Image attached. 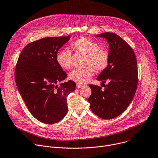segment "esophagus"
Returning a JSON list of instances; mask_svg holds the SVG:
<instances>
[{
  "instance_id": "obj_1",
  "label": "esophagus",
  "mask_w": 158,
  "mask_h": 158,
  "mask_svg": "<svg viewBox=\"0 0 158 158\" xmlns=\"http://www.w3.org/2000/svg\"><path fill=\"white\" fill-rule=\"evenodd\" d=\"M83 86V85L80 84V83H77V88H82Z\"/></svg>"
}]
</instances>
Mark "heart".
I'll return each instance as SVG.
<instances>
[{"instance_id": "heart-1", "label": "heart", "mask_w": 158, "mask_h": 158, "mask_svg": "<svg viewBox=\"0 0 158 158\" xmlns=\"http://www.w3.org/2000/svg\"><path fill=\"white\" fill-rule=\"evenodd\" d=\"M72 50L86 55L85 65L88 66L82 69H76L69 73V78L78 83H85L94 75V69L97 72L104 71L108 66L110 55L107 50L101 48L100 45L86 37H81L70 45ZM71 52L68 49L60 51L56 55V61L63 69L72 67Z\"/></svg>"}]
</instances>
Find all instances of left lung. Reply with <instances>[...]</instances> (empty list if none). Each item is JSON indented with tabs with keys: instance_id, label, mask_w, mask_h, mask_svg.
Wrapping results in <instances>:
<instances>
[{
	"instance_id": "left-lung-1",
	"label": "left lung",
	"mask_w": 158,
	"mask_h": 158,
	"mask_svg": "<svg viewBox=\"0 0 158 158\" xmlns=\"http://www.w3.org/2000/svg\"><path fill=\"white\" fill-rule=\"evenodd\" d=\"M95 37L105 39L109 44L108 66L97 78L109 84L104 85V89L89 85L91 94L88 100L94 114L110 119L123 113L135 96L138 82L137 60L132 48L118 35L105 32Z\"/></svg>"
}]
</instances>
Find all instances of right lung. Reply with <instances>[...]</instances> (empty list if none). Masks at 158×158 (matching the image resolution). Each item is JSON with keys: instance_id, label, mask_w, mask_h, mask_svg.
<instances>
[{"instance_id": "1", "label": "right lung", "mask_w": 158, "mask_h": 158, "mask_svg": "<svg viewBox=\"0 0 158 158\" xmlns=\"http://www.w3.org/2000/svg\"><path fill=\"white\" fill-rule=\"evenodd\" d=\"M70 36L47 37L27 45L15 70L18 90L30 113L45 124L61 120L69 111L67 97L75 89L72 80L58 83L67 75L56 61L58 50Z\"/></svg>"}]
</instances>
